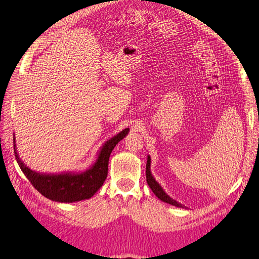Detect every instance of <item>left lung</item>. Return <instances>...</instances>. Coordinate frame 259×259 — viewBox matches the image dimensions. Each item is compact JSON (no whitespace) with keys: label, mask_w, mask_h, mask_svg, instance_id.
<instances>
[{"label":"left lung","mask_w":259,"mask_h":259,"mask_svg":"<svg viewBox=\"0 0 259 259\" xmlns=\"http://www.w3.org/2000/svg\"><path fill=\"white\" fill-rule=\"evenodd\" d=\"M150 165H151V159H150V156H148V158H147V164H146V179H147V183H148L151 191L154 192V194L157 197H158L159 200L165 202V203L175 205L177 207H185L184 205H182L181 203H179V202L175 201L174 199H171V197L163 190V187L159 185L158 182H157L154 179L153 174H151ZM185 209H186V207H185Z\"/></svg>","instance_id":"obj_1"}]
</instances>
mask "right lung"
Returning a JSON list of instances; mask_svg holds the SVG:
<instances>
[{
  "label": "right lung",
  "instance_id": "1",
  "mask_svg": "<svg viewBox=\"0 0 259 259\" xmlns=\"http://www.w3.org/2000/svg\"><path fill=\"white\" fill-rule=\"evenodd\" d=\"M128 133L129 128L123 129L121 133L104 143L101 147L95 163L89 169L79 171V173L44 174L30 169L19 157L17 148H15V139H13L14 155L23 174L27 176L30 183L40 194L55 202L73 203V202L91 199L103 185L108 176L110 155L114 147L128 135Z\"/></svg>",
  "mask_w": 259,
  "mask_h": 259
}]
</instances>
